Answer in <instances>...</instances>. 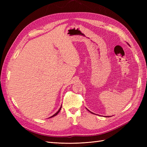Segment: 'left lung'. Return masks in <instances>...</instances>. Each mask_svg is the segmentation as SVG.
I'll use <instances>...</instances> for the list:
<instances>
[{
    "mask_svg": "<svg viewBox=\"0 0 147 147\" xmlns=\"http://www.w3.org/2000/svg\"><path fill=\"white\" fill-rule=\"evenodd\" d=\"M128 45H129V44H128Z\"/></svg>",
    "mask_w": 147,
    "mask_h": 147,
    "instance_id": "1",
    "label": "left lung"
}]
</instances>
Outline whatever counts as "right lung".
Returning a JSON list of instances; mask_svg holds the SVG:
<instances>
[{"label": "right lung", "instance_id": "add662e5", "mask_svg": "<svg viewBox=\"0 0 147 147\" xmlns=\"http://www.w3.org/2000/svg\"><path fill=\"white\" fill-rule=\"evenodd\" d=\"M61 108L59 109V110L58 111H57V112H56V113H55V115H53V116H52V117H55V116H56V115H57V113H59V112H60V110H61ZM51 117H50V118H51Z\"/></svg>", "mask_w": 147, "mask_h": 147}]
</instances>
